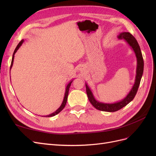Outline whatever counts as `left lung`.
Returning a JSON list of instances; mask_svg holds the SVG:
<instances>
[{"mask_svg":"<svg viewBox=\"0 0 156 156\" xmlns=\"http://www.w3.org/2000/svg\"><path fill=\"white\" fill-rule=\"evenodd\" d=\"M118 37L121 40H124L128 44L131 49H133L135 52V56L136 57V61H137V65H136V76H135V84L131 88L129 93L127 94V96L124 98L123 100L116 102L114 103H102L97 101L94 96L90 89L88 87V86L85 83L86 85V90L87 94L88 96V98L91 103V104L95 107L96 109L102 111H106V112H115L121 109L126 105H127L129 102H131L135 98L136 92L138 90V88L140 84V82L141 78L143 76V69H144V60L143 58L142 53H141L140 48L139 45L138 44L137 41L136 40L135 37L131 34L129 32H122L118 36Z\"/></svg>","mask_w":156,"mask_h":156,"instance_id":"left-lung-1","label":"left lung"}]
</instances>
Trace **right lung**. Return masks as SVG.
I'll list each match as a JSON object with an SVG mask.
<instances>
[{
    "label": "right lung",
    "mask_w": 156,
    "mask_h": 156,
    "mask_svg": "<svg viewBox=\"0 0 156 156\" xmlns=\"http://www.w3.org/2000/svg\"><path fill=\"white\" fill-rule=\"evenodd\" d=\"M23 41H24V40H21V41L20 42V43L18 44V45H17V47H16V48L15 49V51H14V52H13V56H12V62H11V66H10V69H11V68H12V67L13 63L14 55L16 54V53L17 52V51L19 49V48H20L21 45H22V44L23 43ZM73 80H72V81H70V82L68 84V85H67V87H66V92H65V94H64V100H63V101H62V104H61L60 107L58 108V109L56 110V111H55L54 112L51 113V114H50V115H47V116H44V117H51V116H55L56 115L58 114V113L63 109V108H64V107H65V105H66V104L67 100H68V92H69V87H70V86H71V84H72V83L73 82Z\"/></svg>",
    "instance_id": "add662e5"
}]
</instances>
